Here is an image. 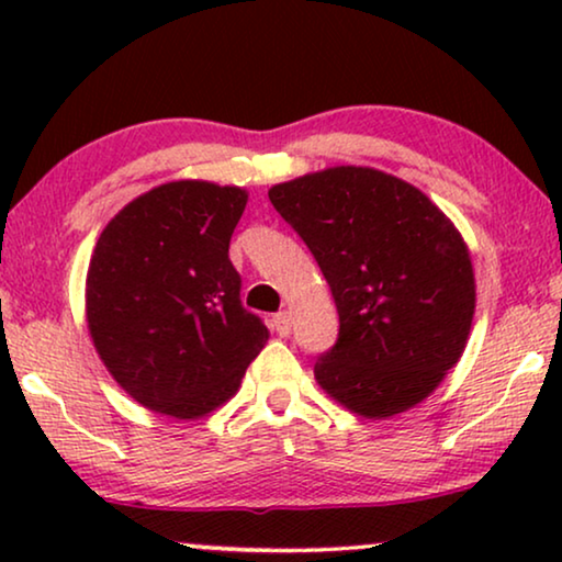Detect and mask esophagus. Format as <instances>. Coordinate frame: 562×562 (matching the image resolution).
Segmentation results:
<instances>
[{
  "label": "esophagus",
  "instance_id": "34e87169",
  "mask_svg": "<svg viewBox=\"0 0 562 562\" xmlns=\"http://www.w3.org/2000/svg\"><path fill=\"white\" fill-rule=\"evenodd\" d=\"M273 329L279 333L281 337H286L291 333V314L289 312H279L273 314Z\"/></svg>",
  "mask_w": 562,
  "mask_h": 562
}]
</instances>
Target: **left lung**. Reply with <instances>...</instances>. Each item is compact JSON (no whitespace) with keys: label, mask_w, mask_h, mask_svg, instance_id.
Here are the masks:
<instances>
[{"label":"left lung","mask_w":562,"mask_h":562,"mask_svg":"<svg viewBox=\"0 0 562 562\" xmlns=\"http://www.w3.org/2000/svg\"><path fill=\"white\" fill-rule=\"evenodd\" d=\"M273 210L333 289L340 333L319 386L363 417L419 404L458 363L475 310L473 266L452 222L412 183L360 166L279 183Z\"/></svg>","instance_id":"1"}]
</instances>
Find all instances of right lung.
Listing matches in <instances>:
<instances>
[{
	"label": "right lung",
	"mask_w": 562,
	"mask_h": 562,
	"mask_svg": "<svg viewBox=\"0 0 562 562\" xmlns=\"http://www.w3.org/2000/svg\"><path fill=\"white\" fill-rule=\"evenodd\" d=\"M245 202L237 187L171 181L99 235L87 273L91 340L114 381L153 412H212L268 340L229 260Z\"/></svg>",
	"instance_id": "1"
}]
</instances>
